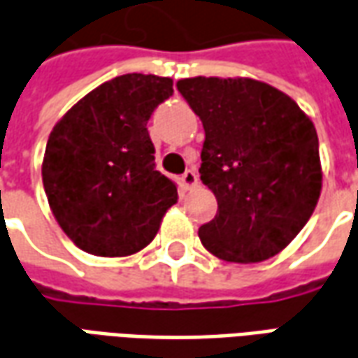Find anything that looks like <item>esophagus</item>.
<instances>
[{
	"instance_id": "34e87169",
	"label": "esophagus",
	"mask_w": 358,
	"mask_h": 358,
	"mask_svg": "<svg viewBox=\"0 0 358 358\" xmlns=\"http://www.w3.org/2000/svg\"><path fill=\"white\" fill-rule=\"evenodd\" d=\"M181 185H183L185 191H191V189H194V187L199 185V175L194 173L192 169L185 171V173L181 175Z\"/></svg>"
}]
</instances>
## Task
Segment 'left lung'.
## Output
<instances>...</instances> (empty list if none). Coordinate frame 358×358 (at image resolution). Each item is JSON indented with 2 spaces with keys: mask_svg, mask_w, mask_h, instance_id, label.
I'll list each match as a JSON object with an SVG mask.
<instances>
[{
  "mask_svg": "<svg viewBox=\"0 0 358 358\" xmlns=\"http://www.w3.org/2000/svg\"><path fill=\"white\" fill-rule=\"evenodd\" d=\"M204 127L200 179L217 214L202 245L227 262L272 258L310 220L322 191L318 134L287 94L255 78L177 83Z\"/></svg>",
  "mask_w": 358,
  "mask_h": 358,
  "instance_id": "left-lung-1",
  "label": "left lung"
}]
</instances>
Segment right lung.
Wrapping results in <instances>:
<instances>
[{
    "label": "right lung",
    "instance_id": "1",
    "mask_svg": "<svg viewBox=\"0 0 358 358\" xmlns=\"http://www.w3.org/2000/svg\"><path fill=\"white\" fill-rule=\"evenodd\" d=\"M173 80L129 73L88 92L45 144L42 181L53 215L78 248L96 256L143 250L177 202L156 169L148 119Z\"/></svg>",
    "mask_w": 358,
    "mask_h": 358
}]
</instances>
